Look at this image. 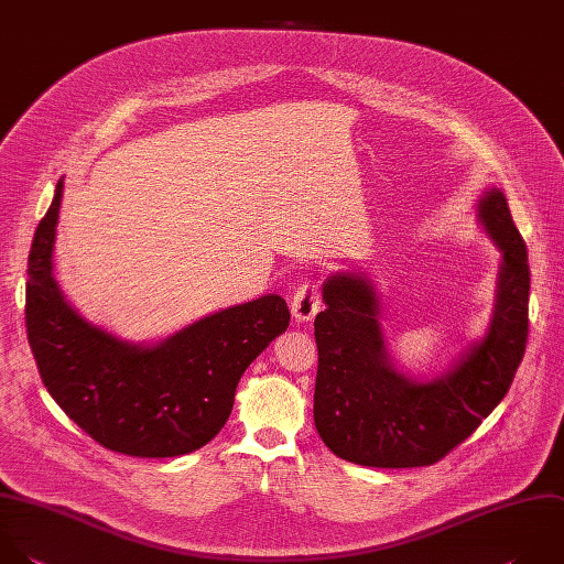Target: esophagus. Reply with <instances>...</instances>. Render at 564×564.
Here are the masks:
<instances>
[{
    "label": "esophagus",
    "mask_w": 564,
    "mask_h": 564,
    "mask_svg": "<svg viewBox=\"0 0 564 564\" xmlns=\"http://www.w3.org/2000/svg\"><path fill=\"white\" fill-rule=\"evenodd\" d=\"M319 306H322L319 291H317V286L311 284V282L302 284V286L295 291L293 300H291V313H293L295 322H311V319L317 315Z\"/></svg>",
    "instance_id": "34e87169"
}]
</instances>
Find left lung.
<instances>
[{
  "label": "left lung",
  "mask_w": 564,
  "mask_h": 564,
  "mask_svg": "<svg viewBox=\"0 0 564 564\" xmlns=\"http://www.w3.org/2000/svg\"><path fill=\"white\" fill-rule=\"evenodd\" d=\"M476 218L500 251L491 319L482 339L434 379L394 366L379 322L381 300L366 273L339 271L324 282L313 416L339 458L368 467L432 465L507 394L529 333L527 249L498 187L482 192Z\"/></svg>",
  "instance_id": "8db88e82"
}]
</instances>
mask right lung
<instances>
[{
	"label": "right lung",
	"mask_w": 564,
	"mask_h": 564,
	"mask_svg": "<svg viewBox=\"0 0 564 564\" xmlns=\"http://www.w3.org/2000/svg\"><path fill=\"white\" fill-rule=\"evenodd\" d=\"M62 196L64 178L29 256L26 330L44 386L112 452L167 458L207 445L231 414L242 372L286 330V302L262 295L156 344L119 339L82 317L53 275Z\"/></svg>",
	"instance_id": "add662e5"
}]
</instances>
